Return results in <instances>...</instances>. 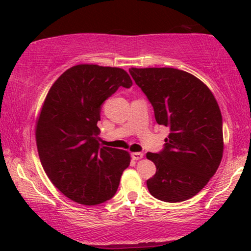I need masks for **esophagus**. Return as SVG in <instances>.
<instances>
[{
    "label": "esophagus",
    "instance_id": "obj_1",
    "mask_svg": "<svg viewBox=\"0 0 251 251\" xmlns=\"http://www.w3.org/2000/svg\"><path fill=\"white\" fill-rule=\"evenodd\" d=\"M143 156H144V154L142 152H133V153H131V157H132L133 160H140V159H143Z\"/></svg>",
    "mask_w": 251,
    "mask_h": 251
}]
</instances>
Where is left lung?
<instances>
[{
  "label": "left lung",
  "instance_id": "1",
  "mask_svg": "<svg viewBox=\"0 0 251 251\" xmlns=\"http://www.w3.org/2000/svg\"><path fill=\"white\" fill-rule=\"evenodd\" d=\"M154 108L159 125L169 126L160 153L146 154L156 173L146 181L154 198L181 202L197 195L223 157V120L217 100L194 75L171 67L129 70Z\"/></svg>",
  "mask_w": 251,
  "mask_h": 251
}]
</instances>
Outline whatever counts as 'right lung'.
Wrapping results in <instances>:
<instances>
[{
  "label": "right lung",
  "instance_id": "obj_1",
  "mask_svg": "<svg viewBox=\"0 0 251 251\" xmlns=\"http://www.w3.org/2000/svg\"><path fill=\"white\" fill-rule=\"evenodd\" d=\"M132 81L125 70L81 64L65 71L50 88L35 126L40 161L54 186L74 202L96 205L118 191L130 154L100 146V107Z\"/></svg>",
  "mask_w": 251,
  "mask_h": 251
}]
</instances>
